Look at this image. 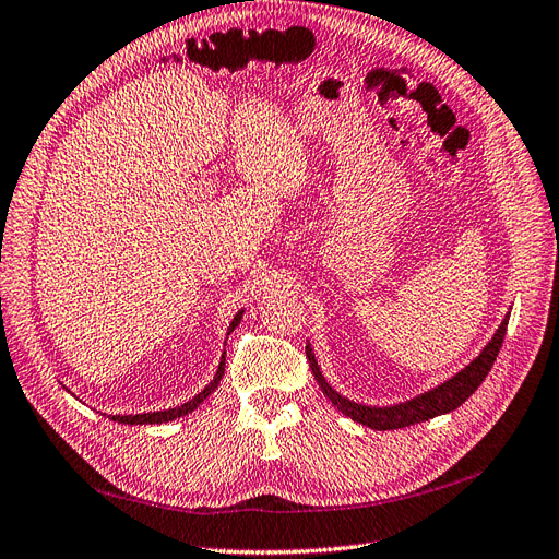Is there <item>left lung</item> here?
<instances>
[{"label": "left lung", "instance_id": "1", "mask_svg": "<svg viewBox=\"0 0 559 559\" xmlns=\"http://www.w3.org/2000/svg\"><path fill=\"white\" fill-rule=\"evenodd\" d=\"M507 322H509V318H504V322L496 331L491 343L481 349V354L471 362L468 368H464L456 377L441 383L439 388H433V391H429L420 397L408 400L404 404H395V406H381L379 408V406H362V404L345 400L343 395H337L333 388L324 381V377L318 368V360H314L310 347L306 349V356H308V362H310V370H312L314 379H318L324 395L340 411H343L345 416H349L352 420L366 425V427L379 429V431L381 429L383 431L385 429H402V427H411L416 423H425L429 418L448 414V411H454L456 406L464 404L477 391V385L484 379H487L489 370L493 368V362L498 358V352L502 347V340H504V333H507Z\"/></svg>", "mask_w": 559, "mask_h": 559}]
</instances>
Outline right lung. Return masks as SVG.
<instances>
[{"label": "right lung", "instance_id": "right-lung-1", "mask_svg": "<svg viewBox=\"0 0 559 559\" xmlns=\"http://www.w3.org/2000/svg\"><path fill=\"white\" fill-rule=\"evenodd\" d=\"M239 320H241V310L235 314V320H233V324H230V331L239 324ZM228 331V333H230ZM224 370H226V356H222V362H219V370H216V374H214V379L203 388V391L197 395V397H191L187 404H182V406H176V408H168V411H153V414H136V416H109L114 423H123V425H159V423H168V420H176V418H180V416H185V414H191L193 408H197L216 385H219V381H222V377H224Z\"/></svg>", "mask_w": 559, "mask_h": 559}]
</instances>
